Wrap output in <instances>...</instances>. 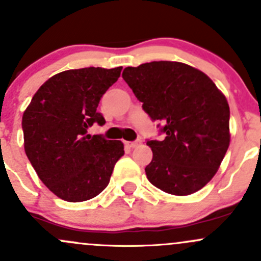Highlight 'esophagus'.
I'll return each instance as SVG.
<instances>
[{"label":"esophagus","mask_w":261,"mask_h":261,"mask_svg":"<svg viewBox=\"0 0 261 261\" xmlns=\"http://www.w3.org/2000/svg\"><path fill=\"white\" fill-rule=\"evenodd\" d=\"M141 144V141H140V140H136V141H125V145L127 147H131V149H133V147H136V146H139V145Z\"/></svg>","instance_id":"1"}]
</instances>
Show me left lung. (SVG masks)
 I'll return each mask as SVG.
<instances>
[{
    "mask_svg": "<svg viewBox=\"0 0 261 261\" xmlns=\"http://www.w3.org/2000/svg\"><path fill=\"white\" fill-rule=\"evenodd\" d=\"M122 79L144 111L159 121L161 140H147L150 182L171 195H190L218 171L230 144V109L209 76L174 61L126 67Z\"/></svg>",
    "mask_w": 261,
    "mask_h": 261,
    "instance_id": "8db88e82",
    "label": "left lung"
}]
</instances>
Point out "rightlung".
Segmentation results:
<instances>
[{"label": "right lung", "instance_id": "right-lung-1", "mask_svg": "<svg viewBox=\"0 0 261 261\" xmlns=\"http://www.w3.org/2000/svg\"><path fill=\"white\" fill-rule=\"evenodd\" d=\"M122 67L67 70L48 79L22 116L24 151L41 181L60 199L80 202L109 185L123 144L89 135L105 119L101 97L120 77Z\"/></svg>", "mask_w": 261, "mask_h": 261}]
</instances>
